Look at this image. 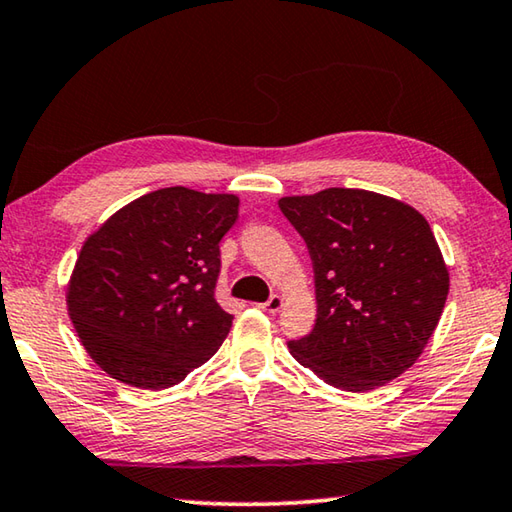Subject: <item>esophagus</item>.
I'll return each instance as SVG.
<instances>
[{"instance_id": "obj_1", "label": "esophagus", "mask_w": 512, "mask_h": 512, "mask_svg": "<svg viewBox=\"0 0 512 512\" xmlns=\"http://www.w3.org/2000/svg\"><path fill=\"white\" fill-rule=\"evenodd\" d=\"M282 307H284V298L277 296V293H275V296L268 298L264 305H262V309L266 311V314H277V311H280Z\"/></svg>"}]
</instances>
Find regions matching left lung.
Returning <instances> with one entry per match:
<instances>
[{"instance_id":"obj_1","label":"left lung","mask_w":512,"mask_h":512,"mask_svg":"<svg viewBox=\"0 0 512 512\" xmlns=\"http://www.w3.org/2000/svg\"><path fill=\"white\" fill-rule=\"evenodd\" d=\"M314 264L316 325L289 343L329 386L363 393L411 368L445 309L449 271L415 207L368 189L280 198Z\"/></svg>"}]
</instances>
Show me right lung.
<instances>
[{"label": "right lung", "instance_id": "1", "mask_svg": "<svg viewBox=\"0 0 512 512\" xmlns=\"http://www.w3.org/2000/svg\"><path fill=\"white\" fill-rule=\"evenodd\" d=\"M237 216L235 194L164 187L85 239L67 284V314L103 372L160 391L221 348L232 316L214 298L219 241Z\"/></svg>", "mask_w": 512, "mask_h": 512}]
</instances>
